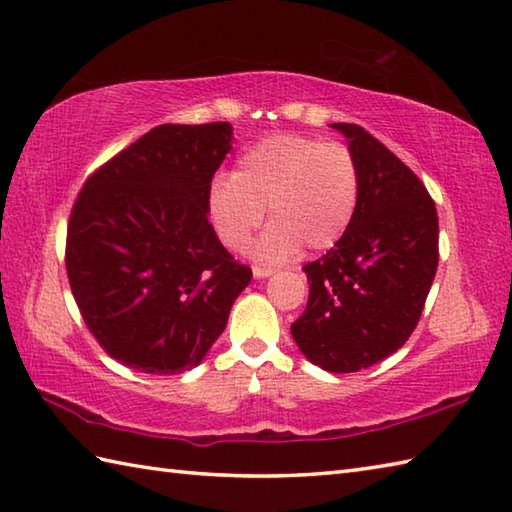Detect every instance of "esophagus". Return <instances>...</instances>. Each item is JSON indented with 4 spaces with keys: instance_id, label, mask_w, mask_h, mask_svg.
<instances>
[{
    "instance_id": "esophagus-1",
    "label": "esophagus",
    "mask_w": 512,
    "mask_h": 512,
    "mask_svg": "<svg viewBox=\"0 0 512 512\" xmlns=\"http://www.w3.org/2000/svg\"><path fill=\"white\" fill-rule=\"evenodd\" d=\"M253 275L255 279H266L270 275H275L273 268H262V266H253Z\"/></svg>"
}]
</instances>
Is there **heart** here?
<instances>
[{
    "label": "heart",
    "mask_w": 512,
    "mask_h": 512,
    "mask_svg": "<svg viewBox=\"0 0 512 512\" xmlns=\"http://www.w3.org/2000/svg\"><path fill=\"white\" fill-rule=\"evenodd\" d=\"M361 202V167L341 143L299 134H275L237 158L233 176L215 178L209 215L222 244L239 250L264 222L270 228L253 255L284 264L308 246L330 250L350 231Z\"/></svg>",
    "instance_id": "1"
}]
</instances>
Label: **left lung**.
<instances>
[{
  "label": "left lung",
  "instance_id": "left-lung-1",
  "mask_svg": "<svg viewBox=\"0 0 512 512\" xmlns=\"http://www.w3.org/2000/svg\"><path fill=\"white\" fill-rule=\"evenodd\" d=\"M361 167L350 231L303 266L310 297L292 339L325 372L350 374L400 350L438 270V213L405 162L352 123H332Z\"/></svg>",
  "mask_w": 512,
  "mask_h": 512
}]
</instances>
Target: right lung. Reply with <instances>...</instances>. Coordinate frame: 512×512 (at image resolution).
<instances>
[{"instance_id":"add662e5","label":"right lung","mask_w":512,"mask_h":512,"mask_svg":"<svg viewBox=\"0 0 512 512\" xmlns=\"http://www.w3.org/2000/svg\"><path fill=\"white\" fill-rule=\"evenodd\" d=\"M228 123L158 125L92 173L68 224L65 268L103 350L143 374L198 367L253 273L209 224Z\"/></svg>"}]
</instances>
